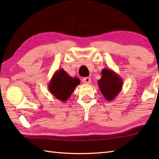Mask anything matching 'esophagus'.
Returning <instances> with one entry per match:
<instances>
[{"label":"esophagus","mask_w":159,"mask_h":159,"mask_svg":"<svg viewBox=\"0 0 159 159\" xmlns=\"http://www.w3.org/2000/svg\"><path fill=\"white\" fill-rule=\"evenodd\" d=\"M82 82H83V83H84V84H91V79L90 77H84V78H83Z\"/></svg>","instance_id":"esophagus-1"}]
</instances>
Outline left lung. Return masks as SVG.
<instances>
[{"instance_id":"obj_1","label":"left lung","mask_w":159,"mask_h":159,"mask_svg":"<svg viewBox=\"0 0 159 159\" xmlns=\"http://www.w3.org/2000/svg\"><path fill=\"white\" fill-rule=\"evenodd\" d=\"M101 78L98 81V87L105 100L114 101L123 87V80L110 68L102 69Z\"/></svg>"}]
</instances>
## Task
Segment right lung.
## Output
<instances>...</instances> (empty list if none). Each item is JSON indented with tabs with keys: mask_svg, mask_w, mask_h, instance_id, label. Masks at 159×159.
<instances>
[{
	"mask_svg": "<svg viewBox=\"0 0 159 159\" xmlns=\"http://www.w3.org/2000/svg\"><path fill=\"white\" fill-rule=\"evenodd\" d=\"M80 80L77 77L72 78L63 69H58L53 75L48 84L49 90L56 98L61 102H66Z\"/></svg>",
	"mask_w": 159,
	"mask_h": 159,
	"instance_id": "right-lung-1",
	"label": "right lung"
}]
</instances>
